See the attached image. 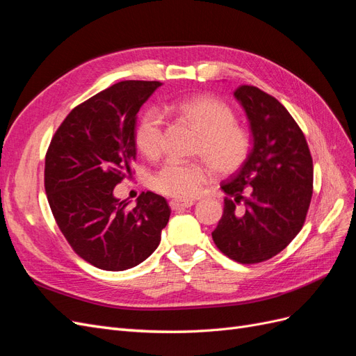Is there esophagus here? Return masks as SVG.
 <instances>
[{
  "mask_svg": "<svg viewBox=\"0 0 356 356\" xmlns=\"http://www.w3.org/2000/svg\"><path fill=\"white\" fill-rule=\"evenodd\" d=\"M193 204H195V203H193L191 200H178V199H174V200L169 202V207H170L172 211H184V209L191 208Z\"/></svg>",
  "mask_w": 356,
  "mask_h": 356,
  "instance_id": "1",
  "label": "esophagus"
}]
</instances>
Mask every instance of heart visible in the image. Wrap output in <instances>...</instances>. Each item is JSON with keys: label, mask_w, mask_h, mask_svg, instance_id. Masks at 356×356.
Segmentation results:
<instances>
[{"label": "heart", "mask_w": 356, "mask_h": 356, "mask_svg": "<svg viewBox=\"0 0 356 356\" xmlns=\"http://www.w3.org/2000/svg\"><path fill=\"white\" fill-rule=\"evenodd\" d=\"M172 108L200 134L196 153L209 161L217 174H233L245 163L251 152V136L234 123V113L227 104L212 96H193L177 101ZM135 143L145 157L160 156L163 148V122L156 110H148L139 118ZM209 164L204 160H168L149 178V186L160 195L191 199L209 179Z\"/></svg>", "instance_id": "b5f03b06"}]
</instances>
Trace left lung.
I'll return each instance as SVG.
<instances>
[{
	"label": "left lung",
	"instance_id": "8db88e82",
	"mask_svg": "<svg viewBox=\"0 0 356 356\" xmlns=\"http://www.w3.org/2000/svg\"><path fill=\"white\" fill-rule=\"evenodd\" d=\"M234 99L251 131V152L221 184L227 195L212 239L242 264L260 263L288 246L306 220L314 188V163L306 138L285 106L254 86H241ZM250 193L243 197V190ZM243 201L245 211L237 204Z\"/></svg>",
	"mask_w": 356,
	"mask_h": 356
}]
</instances>
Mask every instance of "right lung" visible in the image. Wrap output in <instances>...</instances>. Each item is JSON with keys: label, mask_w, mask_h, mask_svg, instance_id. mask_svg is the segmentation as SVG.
Instances as JSON below:
<instances>
[{"label": "right lung", "mask_w": 356, "mask_h": 356, "mask_svg": "<svg viewBox=\"0 0 356 356\" xmlns=\"http://www.w3.org/2000/svg\"><path fill=\"white\" fill-rule=\"evenodd\" d=\"M160 86L127 80L92 96L67 115L46 154L53 217L72 250L102 270L147 260L169 221V204L156 193H143L132 208L114 196L118 182L132 175L138 111Z\"/></svg>", "instance_id": "1"}]
</instances>
